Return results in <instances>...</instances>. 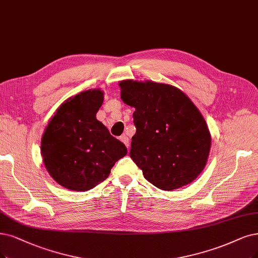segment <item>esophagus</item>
<instances>
[{
	"mask_svg": "<svg viewBox=\"0 0 258 258\" xmlns=\"http://www.w3.org/2000/svg\"><path fill=\"white\" fill-rule=\"evenodd\" d=\"M120 140L123 142L124 145L126 146V148H128V146H130V144H128V138L125 136V135H123V136H121L120 137Z\"/></svg>",
	"mask_w": 258,
	"mask_h": 258,
	"instance_id": "obj_1",
	"label": "esophagus"
}]
</instances>
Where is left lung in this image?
<instances>
[{"instance_id":"obj_1","label":"left lung","mask_w":258,"mask_h":258,"mask_svg":"<svg viewBox=\"0 0 258 258\" xmlns=\"http://www.w3.org/2000/svg\"><path fill=\"white\" fill-rule=\"evenodd\" d=\"M121 99L135 107L130 156L155 187L173 190L204 169L211 134L201 112L173 86L122 81Z\"/></svg>"}]
</instances>
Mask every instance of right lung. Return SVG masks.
Listing matches in <instances>:
<instances>
[{
	"mask_svg": "<svg viewBox=\"0 0 258 258\" xmlns=\"http://www.w3.org/2000/svg\"><path fill=\"white\" fill-rule=\"evenodd\" d=\"M103 98L97 89L76 94L60 105L44 131V166L67 189L86 191L99 185L127 153L126 147L95 118Z\"/></svg>",
	"mask_w": 258,
	"mask_h": 258,
	"instance_id": "obj_1",
	"label": "right lung"
}]
</instances>
